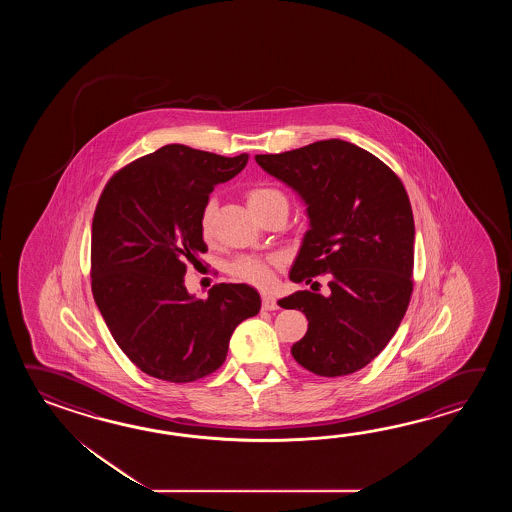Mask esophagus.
I'll return each mask as SVG.
<instances>
[{
	"instance_id": "esophagus-1",
	"label": "esophagus",
	"mask_w": 512,
	"mask_h": 512,
	"mask_svg": "<svg viewBox=\"0 0 512 512\" xmlns=\"http://www.w3.org/2000/svg\"><path fill=\"white\" fill-rule=\"evenodd\" d=\"M261 307H263V311H274V309H278V302H276V298H274V296L263 294V298H261Z\"/></svg>"
}]
</instances>
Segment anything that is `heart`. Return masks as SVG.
<instances>
[{
    "label": "heart",
    "instance_id": "1",
    "mask_svg": "<svg viewBox=\"0 0 512 512\" xmlns=\"http://www.w3.org/2000/svg\"><path fill=\"white\" fill-rule=\"evenodd\" d=\"M274 201H285L282 192H278L274 188H254L247 194V203H249L251 210L267 207ZM212 219H214V205L210 203L203 210V216H201V234L207 240L212 236ZM276 267H278V258H272V256H267V258L241 256L238 260L230 263L229 272L241 282L251 283L254 287L263 289V287L271 285L272 274H274Z\"/></svg>",
    "mask_w": 512,
    "mask_h": 512
}]
</instances>
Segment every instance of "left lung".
<instances>
[{
  "label": "left lung",
  "instance_id": "1",
  "mask_svg": "<svg viewBox=\"0 0 512 512\" xmlns=\"http://www.w3.org/2000/svg\"><path fill=\"white\" fill-rule=\"evenodd\" d=\"M256 163L307 207L309 230L289 278L329 274L327 296L298 291L278 302L309 322L294 360L320 377L362 370L392 340L414 287V214L401 179L340 139L256 155Z\"/></svg>",
  "mask_w": 512,
  "mask_h": 512
}]
</instances>
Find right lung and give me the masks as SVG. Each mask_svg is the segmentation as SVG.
Masks as SVG:
<instances>
[{"label":"right lung","mask_w":512,"mask_h":512,"mask_svg":"<svg viewBox=\"0 0 512 512\" xmlns=\"http://www.w3.org/2000/svg\"><path fill=\"white\" fill-rule=\"evenodd\" d=\"M247 153L223 157L166 144L124 166L98 199L91 232V291L111 335L150 377L192 382L227 359L234 329L260 313L247 283H218L207 300L186 291V267L207 252L201 216Z\"/></svg>","instance_id":"1"}]
</instances>
